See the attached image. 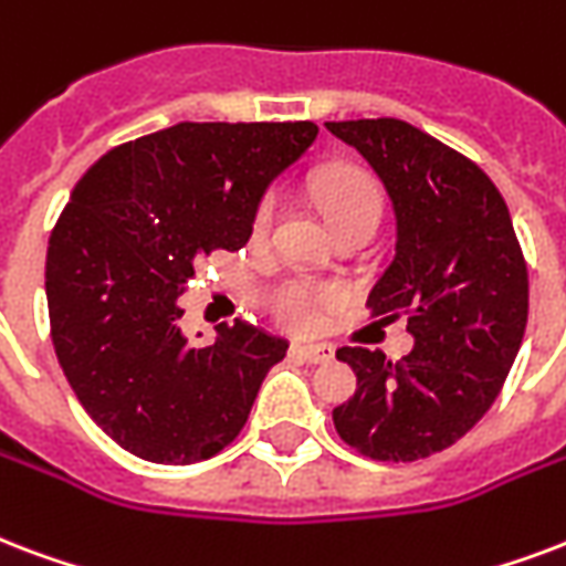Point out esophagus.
Segmentation results:
<instances>
[{"mask_svg": "<svg viewBox=\"0 0 566 566\" xmlns=\"http://www.w3.org/2000/svg\"><path fill=\"white\" fill-rule=\"evenodd\" d=\"M293 353L302 356L305 361H312V365H326V361L335 359V347L332 344H296Z\"/></svg>", "mask_w": 566, "mask_h": 566, "instance_id": "esophagus-1", "label": "esophagus"}]
</instances>
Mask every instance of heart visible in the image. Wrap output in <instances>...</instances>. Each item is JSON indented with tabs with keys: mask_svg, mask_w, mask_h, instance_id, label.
<instances>
[{
	"mask_svg": "<svg viewBox=\"0 0 566 566\" xmlns=\"http://www.w3.org/2000/svg\"><path fill=\"white\" fill-rule=\"evenodd\" d=\"M317 201H321L323 216L332 222H338L344 216H379V192L377 184L359 171V168H335L329 175H323L317 184ZM275 216V198L266 196L254 213V234H264ZM329 300V293L308 282H287L282 284L273 296L275 314L287 326L308 329L317 323V312L323 302Z\"/></svg>",
	"mask_w": 566,
	"mask_h": 566,
	"instance_id": "heart-1",
	"label": "heart"
}]
</instances>
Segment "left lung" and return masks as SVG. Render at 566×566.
<instances>
[{
  "label": "left lung",
  "instance_id": "1",
  "mask_svg": "<svg viewBox=\"0 0 566 566\" xmlns=\"http://www.w3.org/2000/svg\"><path fill=\"white\" fill-rule=\"evenodd\" d=\"M374 168L395 213V258L368 305L409 317L412 350L340 347L356 395L332 412L361 454L412 463L465 437L502 391L525 321L528 273L502 192L472 159L398 118L326 120Z\"/></svg>",
  "mask_w": 566,
  "mask_h": 566
}]
</instances>
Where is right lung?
I'll return each mask as SVG.
<instances>
[{
  "instance_id": "obj_1",
  "label": "right lung",
  "mask_w": 566,
  "mask_h": 566,
  "mask_svg": "<svg viewBox=\"0 0 566 566\" xmlns=\"http://www.w3.org/2000/svg\"><path fill=\"white\" fill-rule=\"evenodd\" d=\"M317 124H175L94 163L46 249V305L64 377L124 451L187 465L243 430L287 340L252 323L189 347L180 293L216 249L252 237L273 180Z\"/></svg>"
}]
</instances>
